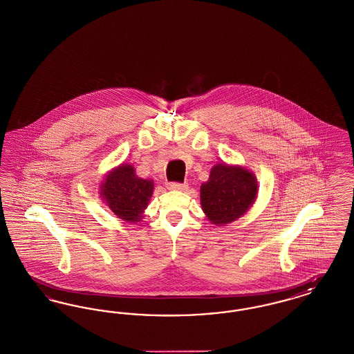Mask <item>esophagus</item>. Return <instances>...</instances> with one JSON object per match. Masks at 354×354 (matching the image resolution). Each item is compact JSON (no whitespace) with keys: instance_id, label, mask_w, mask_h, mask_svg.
<instances>
[{"instance_id":"esophagus-1","label":"esophagus","mask_w":354,"mask_h":354,"mask_svg":"<svg viewBox=\"0 0 354 354\" xmlns=\"http://www.w3.org/2000/svg\"><path fill=\"white\" fill-rule=\"evenodd\" d=\"M167 188L174 189V191H185V189H187V185L185 183H178V182H169V183H167Z\"/></svg>"}]
</instances>
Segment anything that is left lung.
Listing matches in <instances>:
<instances>
[{
    "instance_id": "8db88e82",
    "label": "left lung",
    "mask_w": 354,
    "mask_h": 354,
    "mask_svg": "<svg viewBox=\"0 0 354 354\" xmlns=\"http://www.w3.org/2000/svg\"><path fill=\"white\" fill-rule=\"evenodd\" d=\"M257 183L252 172L216 165L201 187L203 211L214 224H228L244 215L254 202Z\"/></svg>"
}]
</instances>
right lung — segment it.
<instances>
[{
    "mask_svg": "<svg viewBox=\"0 0 354 354\" xmlns=\"http://www.w3.org/2000/svg\"><path fill=\"white\" fill-rule=\"evenodd\" d=\"M152 189V180L138 178L130 165H122L103 180L101 196L120 219L139 221L149 205Z\"/></svg>",
    "mask_w": 354,
    "mask_h": 354,
    "instance_id": "add662e5",
    "label": "right lung"
}]
</instances>
